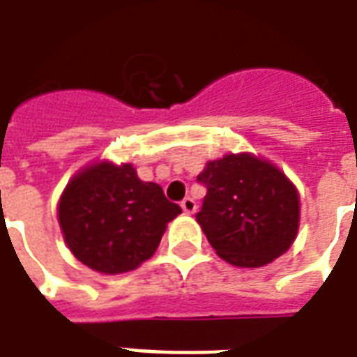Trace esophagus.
<instances>
[{"mask_svg":"<svg viewBox=\"0 0 357 357\" xmlns=\"http://www.w3.org/2000/svg\"><path fill=\"white\" fill-rule=\"evenodd\" d=\"M181 207L186 214H194L195 208H197V205H195V201L192 199V197H184V199H182V203H181Z\"/></svg>","mask_w":357,"mask_h":357,"instance_id":"1","label":"esophagus"}]
</instances>
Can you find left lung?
<instances>
[{
    "label": "left lung",
    "instance_id": "1",
    "mask_svg": "<svg viewBox=\"0 0 357 357\" xmlns=\"http://www.w3.org/2000/svg\"><path fill=\"white\" fill-rule=\"evenodd\" d=\"M197 182L207 194L195 218L220 258L261 267L290 248L299 195L275 165L252 154H227L208 162Z\"/></svg>",
    "mask_w": 357,
    "mask_h": 357
}]
</instances>
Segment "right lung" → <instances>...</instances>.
Wrapping results in <instances>:
<instances>
[{
	"mask_svg": "<svg viewBox=\"0 0 357 357\" xmlns=\"http://www.w3.org/2000/svg\"><path fill=\"white\" fill-rule=\"evenodd\" d=\"M181 207L130 163H98L67 184L58 218L69 250L90 269L118 275L156 252L167 222Z\"/></svg>",
	"mask_w": 357,
	"mask_h": 357,
	"instance_id": "right-lung-1",
	"label": "right lung"
}]
</instances>
